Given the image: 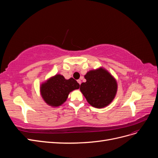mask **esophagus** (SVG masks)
Here are the masks:
<instances>
[{"label": "esophagus", "mask_w": 158, "mask_h": 158, "mask_svg": "<svg viewBox=\"0 0 158 158\" xmlns=\"http://www.w3.org/2000/svg\"><path fill=\"white\" fill-rule=\"evenodd\" d=\"M77 82H78V84H81V80H77Z\"/></svg>", "instance_id": "1"}]
</instances>
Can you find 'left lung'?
Masks as SVG:
<instances>
[{"label": "left lung", "mask_w": 158, "mask_h": 158, "mask_svg": "<svg viewBox=\"0 0 158 158\" xmlns=\"http://www.w3.org/2000/svg\"><path fill=\"white\" fill-rule=\"evenodd\" d=\"M86 82L80 89L91 106L96 108L106 107L115 96L117 84L107 70L100 68L90 70L84 76Z\"/></svg>", "instance_id": "8db88e82"}]
</instances>
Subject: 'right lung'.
Segmentation results:
<instances>
[{
  "label": "right lung",
  "instance_id": "1",
  "mask_svg": "<svg viewBox=\"0 0 158 158\" xmlns=\"http://www.w3.org/2000/svg\"><path fill=\"white\" fill-rule=\"evenodd\" d=\"M80 84L74 78L66 80L63 76L56 74L41 86V94L44 101L51 106L58 107L68 98L69 93L78 89Z\"/></svg>",
  "mask_w": 158,
  "mask_h": 158
}]
</instances>
